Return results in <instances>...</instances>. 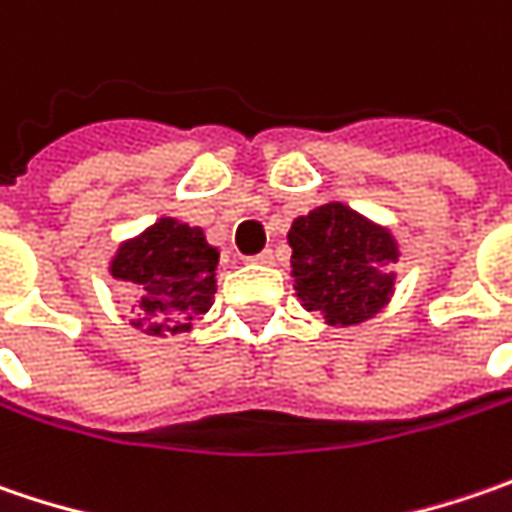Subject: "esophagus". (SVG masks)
Here are the masks:
<instances>
[{"label":"esophagus","instance_id":"1","mask_svg":"<svg viewBox=\"0 0 512 512\" xmlns=\"http://www.w3.org/2000/svg\"><path fill=\"white\" fill-rule=\"evenodd\" d=\"M252 263H260V266H272V263H275V252H272V249H266V252H260V255L252 257Z\"/></svg>","mask_w":512,"mask_h":512}]
</instances>
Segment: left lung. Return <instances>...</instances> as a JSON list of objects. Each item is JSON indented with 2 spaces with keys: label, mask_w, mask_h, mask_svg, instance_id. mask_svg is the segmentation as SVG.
I'll return each instance as SVG.
<instances>
[{
  "label": "left lung",
  "mask_w": 512,
  "mask_h": 512,
  "mask_svg": "<svg viewBox=\"0 0 512 512\" xmlns=\"http://www.w3.org/2000/svg\"><path fill=\"white\" fill-rule=\"evenodd\" d=\"M286 240L300 306L326 326L372 321L395 295L401 246L384 223L329 200L295 217Z\"/></svg>",
  "instance_id": "left-lung-1"
}]
</instances>
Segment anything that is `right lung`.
I'll return each instance as SVG.
<instances>
[{
    "mask_svg": "<svg viewBox=\"0 0 512 512\" xmlns=\"http://www.w3.org/2000/svg\"><path fill=\"white\" fill-rule=\"evenodd\" d=\"M220 252L200 226L177 217H157L148 229L120 240L108 272L134 292L131 326L143 335L166 338L191 332L212 309Z\"/></svg>",
    "mask_w": 512,
    "mask_h": 512,
    "instance_id": "right-lung-1",
    "label": "right lung"
}]
</instances>
